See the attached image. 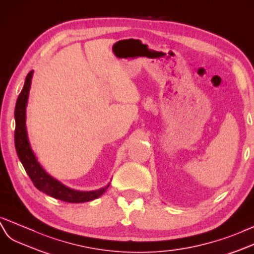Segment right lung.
<instances>
[{"instance_id": "right-lung-1", "label": "right lung", "mask_w": 254, "mask_h": 254, "mask_svg": "<svg viewBox=\"0 0 254 254\" xmlns=\"http://www.w3.org/2000/svg\"><path fill=\"white\" fill-rule=\"evenodd\" d=\"M32 76H33V70H31L25 78L24 86L18 96L15 108V146L18 158L22 163L25 172L38 190L50 195L51 197L66 201V203H84V201H90L100 197L107 190L109 184L94 191H78L70 189L60 183L59 180L50 176L37 162L35 154L31 148L27 127H25V117H27L25 109H27Z\"/></svg>"}]
</instances>
